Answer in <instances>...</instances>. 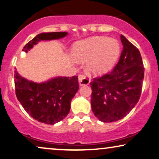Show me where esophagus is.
Instances as JSON below:
<instances>
[{"instance_id":"34e87169","label":"esophagus","mask_w":159,"mask_h":159,"mask_svg":"<svg viewBox=\"0 0 159 159\" xmlns=\"http://www.w3.org/2000/svg\"><path fill=\"white\" fill-rule=\"evenodd\" d=\"M78 82H79V85L81 86H86L89 84L90 80L86 78V76L85 75H79V76H78Z\"/></svg>"}]
</instances>
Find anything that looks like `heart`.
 Listing matches in <instances>:
<instances>
[{"label":"heart","mask_w":159,"mask_h":159,"mask_svg":"<svg viewBox=\"0 0 159 159\" xmlns=\"http://www.w3.org/2000/svg\"><path fill=\"white\" fill-rule=\"evenodd\" d=\"M120 45L116 40L95 36L77 41L72 48V56L77 62H86L89 74L102 75L109 71L120 54Z\"/></svg>","instance_id":"heart-1"}]
</instances>
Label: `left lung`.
Returning <instances> with one entry per match:
<instances>
[{
	"instance_id": "left-lung-1",
	"label": "left lung",
	"mask_w": 159,
	"mask_h": 159,
	"mask_svg": "<svg viewBox=\"0 0 159 159\" xmlns=\"http://www.w3.org/2000/svg\"><path fill=\"white\" fill-rule=\"evenodd\" d=\"M123 51L119 61L108 74L94 78L91 105L94 116L102 122L121 119L134 108L140 97L144 71L139 51L120 35Z\"/></svg>"
}]
</instances>
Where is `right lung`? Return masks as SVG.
Segmentation results:
<instances>
[{
  "label": "right lung",
  "instance_id": "add662e5",
  "mask_svg": "<svg viewBox=\"0 0 159 159\" xmlns=\"http://www.w3.org/2000/svg\"><path fill=\"white\" fill-rule=\"evenodd\" d=\"M66 32L42 33L29 41L22 51L27 52L41 41L62 39ZM14 74L16 96L25 111L38 121L54 124L69 113L72 99L78 90V76H57L46 81L36 83Z\"/></svg>",
  "mask_w": 159,
  "mask_h": 159
}]
</instances>
